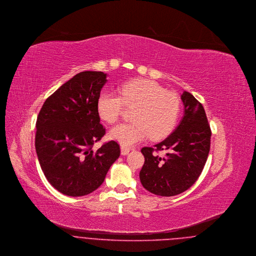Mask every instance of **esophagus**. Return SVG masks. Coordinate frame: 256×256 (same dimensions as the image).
Instances as JSON below:
<instances>
[{"mask_svg":"<svg viewBox=\"0 0 256 256\" xmlns=\"http://www.w3.org/2000/svg\"><path fill=\"white\" fill-rule=\"evenodd\" d=\"M130 149H128V148H126V147H120V154H122V156H126V154H128V152H130Z\"/></svg>","mask_w":256,"mask_h":256,"instance_id":"obj_1","label":"esophagus"}]
</instances>
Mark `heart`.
Returning a JSON list of instances; mask_svg holds the SVG:
<instances>
[{
    "label": "heart",
    "mask_w": 256,
    "mask_h": 256,
    "mask_svg": "<svg viewBox=\"0 0 256 256\" xmlns=\"http://www.w3.org/2000/svg\"><path fill=\"white\" fill-rule=\"evenodd\" d=\"M120 94L102 92L96 102L98 117L108 124L120 119L124 106L136 108L132 122L120 124L109 132V137L122 147H132L150 136L154 140L164 138L177 124L180 100L173 92L152 80H134L120 87Z\"/></svg>",
    "instance_id": "1"
}]
</instances>
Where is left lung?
I'll return each instance as SVG.
<instances>
[{"instance_id":"left-lung-1","label":"left lung","mask_w":256,"mask_h":256,"mask_svg":"<svg viewBox=\"0 0 256 256\" xmlns=\"http://www.w3.org/2000/svg\"><path fill=\"white\" fill-rule=\"evenodd\" d=\"M184 116L176 130L154 147L142 148L145 162L139 173L142 186L156 196H174L190 188L206 164L210 126L202 104L188 92L180 96ZM166 151V156L156 152Z\"/></svg>"}]
</instances>
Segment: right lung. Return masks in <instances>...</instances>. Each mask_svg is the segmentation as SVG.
<instances>
[{
	"label": "right lung",
	"instance_id": "add662e5",
	"mask_svg": "<svg viewBox=\"0 0 256 256\" xmlns=\"http://www.w3.org/2000/svg\"><path fill=\"white\" fill-rule=\"evenodd\" d=\"M106 81L102 72H79L54 92L38 113L34 143L38 162L46 179L62 194L92 192L120 156L114 140L92 149L106 134L96 102Z\"/></svg>",
	"mask_w": 256,
	"mask_h": 256
}]
</instances>
